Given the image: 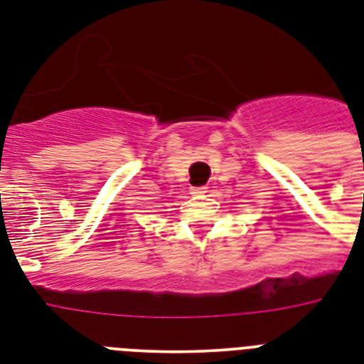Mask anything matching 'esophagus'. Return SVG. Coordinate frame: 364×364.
<instances>
[{
    "instance_id": "obj_1",
    "label": "esophagus",
    "mask_w": 364,
    "mask_h": 364,
    "mask_svg": "<svg viewBox=\"0 0 364 364\" xmlns=\"http://www.w3.org/2000/svg\"><path fill=\"white\" fill-rule=\"evenodd\" d=\"M207 188L205 187H192L191 188V194H194V196H201V194H205Z\"/></svg>"
}]
</instances>
